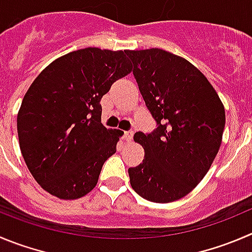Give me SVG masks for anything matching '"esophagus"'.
<instances>
[{
  "label": "esophagus",
  "instance_id": "obj_1",
  "mask_svg": "<svg viewBox=\"0 0 252 252\" xmlns=\"http://www.w3.org/2000/svg\"><path fill=\"white\" fill-rule=\"evenodd\" d=\"M132 137H133V131H126V132L124 133L125 141H127V142H131V141H132Z\"/></svg>",
  "mask_w": 252,
  "mask_h": 252
}]
</instances>
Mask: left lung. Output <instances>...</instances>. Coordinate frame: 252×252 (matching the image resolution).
I'll return each instance as SVG.
<instances>
[{"instance_id":"1","label":"left lung","mask_w":252,"mask_h":252,"mask_svg":"<svg viewBox=\"0 0 252 252\" xmlns=\"http://www.w3.org/2000/svg\"><path fill=\"white\" fill-rule=\"evenodd\" d=\"M126 54L158 125L152 133L133 136L145 157L128 168L131 187L150 202H174L200 183L218 155L224 105L204 74L187 59L158 48Z\"/></svg>"}]
</instances>
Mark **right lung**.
<instances>
[{"instance_id":"add662e5","label":"right lung","mask_w":252,"mask_h":252,"mask_svg":"<svg viewBox=\"0 0 252 252\" xmlns=\"http://www.w3.org/2000/svg\"><path fill=\"white\" fill-rule=\"evenodd\" d=\"M132 71L125 50L62 56L31 84L17 115L21 152L37 183L59 199L86 195L124 132L101 124V97Z\"/></svg>"}]
</instances>
